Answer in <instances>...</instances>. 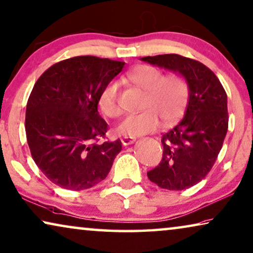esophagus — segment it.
Listing matches in <instances>:
<instances>
[{"label": "esophagus", "instance_id": "1", "mask_svg": "<svg viewBox=\"0 0 253 253\" xmlns=\"http://www.w3.org/2000/svg\"><path fill=\"white\" fill-rule=\"evenodd\" d=\"M134 142H135V138H134V137H127V136H125V137L122 138V143H123V144L125 145V146L133 144Z\"/></svg>", "mask_w": 253, "mask_h": 253}]
</instances>
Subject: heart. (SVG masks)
Here are the masks:
<instances>
[{"label": "heart", "mask_w": 253, "mask_h": 253, "mask_svg": "<svg viewBox=\"0 0 253 253\" xmlns=\"http://www.w3.org/2000/svg\"><path fill=\"white\" fill-rule=\"evenodd\" d=\"M127 81L146 92L143 103L144 111L129 115L117 127L120 135L137 137L156 130L159 120L164 125L176 122L184 114L190 97V85L178 73L164 75L159 68L141 65L127 74ZM99 107L107 117L116 118L120 115L118 84L110 82L99 95Z\"/></svg>", "instance_id": "obj_1"}]
</instances>
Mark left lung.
Wrapping results in <instances>:
<instances>
[{
    "mask_svg": "<svg viewBox=\"0 0 253 253\" xmlns=\"http://www.w3.org/2000/svg\"><path fill=\"white\" fill-rule=\"evenodd\" d=\"M151 65L177 71L190 85L184 118L163 134V159L148 171L161 188L182 191L205 178L217 160L228 128L227 94L212 70L179 54L142 58Z\"/></svg>",
    "mask_w": 253,
    "mask_h": 253,
    "instance_id": "1",
    "label": "left lung"
}]
</instances>
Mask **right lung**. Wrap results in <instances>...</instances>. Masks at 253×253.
Returning <instances> with one entry per match:
<instances>
[{"instance_id":"add662e5","label":"right lung","mask_w":253,"mask_h":253,"mask_svg":"<svg viewBox=\"0 0 253 253\" xmlns=\"http://www.w3.org/2000/svg\"><path fill=\"white\" fill-rule=\"evenodd\" d=\"M125 62L81 55L54 63L41 75L26 108L32 157L43 174L66 190L93 187L108 176L122 141L105 138L99 95Z\"/></svg>"}]
</instances>
